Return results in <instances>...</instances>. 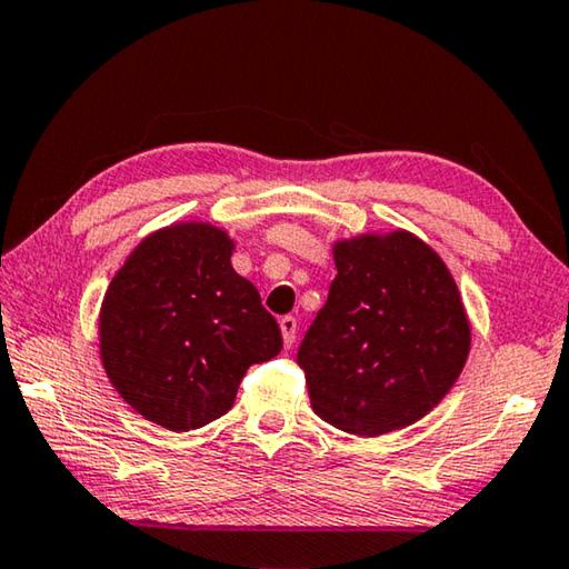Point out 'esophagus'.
Instances as JSON below:
<instances>
[{
	"label": "esophagus",
	"mask_w": 569,
	"mask_h": 569,
	"mask_svg": "<svg viewBox=\"0 0 569 569\" xmlns=\"http://www.w3.org/2000/svg\"><path fill=\"white\" fill-rule=\"evenodd\" d=\"M281 333H283V343H286V349H291L293 346V341H296V331H298V323H296V319L293 316H281Z\"/></svg>",
	"instance_id": "esophagus-1"
}]
</instances>
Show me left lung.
<instances>
[{
    "label": "left lung",
    "instance_id": "8db88e82",
    "mask_svg": "<svg viewBox=\"0 0 569 569\" xmlns=\"http://www.w3.org/2000/svg\"><path fill=\"white\" fill-rule=\"evenodd\" d=\"M333 261L339 273L296 356L311 407L359 437L409 427L445 399L467 361L455 278L403 230L336 243Z\"/></svg>",
    "mask_w": 569,
    "mask_h": 569
}]
</instances>
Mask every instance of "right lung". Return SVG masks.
Masks as SVG:
<instances>
[{"label": "right lung", "mask_w": 569, "mask_h": 569, "mask_svg": "<svg viewBox=\"0 0 569 569\" xmlns=\"http://www.w3.org/2000/svg\"><path fill=\"white\" fill-rule=\"evenodd\" d=\"M230 253L233 240L213 226L158 230L104 293V371L134 411L170 431L223 417L248 366L283 346L261 293L233 271Z\"/></svg>", "instance_id": "1"}]
</instances>
